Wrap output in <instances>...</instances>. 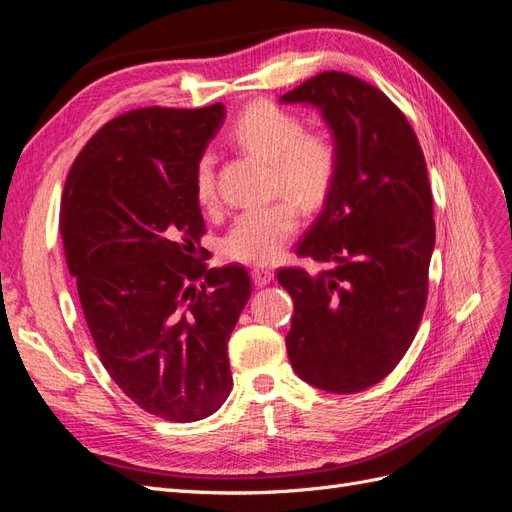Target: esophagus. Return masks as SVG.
I'll return each mask as SVG.
<instances>
[{"label":"esophagus","instance_id":"obj_1","mask_svg":"<svg viewBox=\"0 0 512 512\" xmlns=\"http://www.w3.org/2000/svg\"><path fill=\"white\" fill-rule=\"evenodd\" d=\"M273 269L271 267H265V265H258V267H254L252 269V277H254V282H256V286H267V284H271V280H273Z\"/></svg>","mask_w":512,"mask_h":512}]
</instances>
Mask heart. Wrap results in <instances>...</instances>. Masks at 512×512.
Wrapping results in <instances>:
<instances>
[{"label":"heart","mask_w":512,"mask_h":512,"mask_svg":"<svg viewBox=\"0 0 512 512\" xmlns=\"http://www.w3.org/2000/svg\"><path fill=\"white\" fill-rule=\"evenodd\" d=\"M230 141L239 149L271 164L273 188L294 205L312 211L327 198L337 173V153L322 134H305L301 117L271 102L247 106L230 130ZM196 198L200 205L218 203L215 158L203 153L196 164ZM297 211L280 200L267 207L245 209L222 239V252L235 262H271L297 232Z\"/></svg>","instance_id":"1"}]
</instances>
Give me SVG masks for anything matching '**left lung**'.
Masks as SVG:
<instances>
[{"label":"left lung","mask_w":512,"mask_h":512,"mask_svg":"<svg viewBox=\"0 0 512 512\" xmlns=\"http://www.w3.org/2000/svg\"><path fill=\"white\" fill-rule=\"evenodd\" d=\"M320 111L337 173L297 254L329 265L280 269L294 301L288 359L327 393H359L389 376L425 312L436 245L427 164L404 113L346 72H322L280 98Z\"/></svg>","instance_id":"1"}]
</instances>
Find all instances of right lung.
<instances>
[{
  "mask_svg": "<svg viewBox=\"0 0 512 512\" xmlns=\"http://www.w3.org/2000/svg\"><path fill=\"white\" fill-rule=\"evenodd\" d=\"M224 119L222 104L119 115L83 147L61 196V241L102 365L134 404L177 423L230 395L228 339L252 292L243 267L196 260V164Z\"/></svg>",
  "mask_w": 512,
  "mask_h": 512,
  "instance_id": "add662e5",
  "label": "right lung"
}]
</instances>
